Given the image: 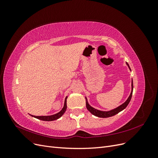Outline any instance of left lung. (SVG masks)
Returning <instances> with one entry per match:
<instances>
[{"mask_svg": "<svg viewBox=\"0 0 158 158\" xmlns=\"http://www.w3.org/2000/svg\"><path fill=\"white\" fill-rule=\"evenodd\" d=\"M127 66H128V68L130 69L131 70V68L130 66H129L128 64L127 63H126ZM132 90H131V93L130 94V95H129V97L128 98V99H127V101L123 103L122 105H121L120 106H118V107L114 109H112L111 110V111H99V110H98L96 109H94V107H91L88 102V100L86 99V98H85V104H86V108L88 110V111L92 113V114H94V115L96 116V117H102V118H107V117H112V116H114L116 114L118 113L119 112H121V111H123V109H125L127 106L128 105L129 102H130L131 99V98H132V92H133V82H132Z\"/></svg>", "mask_w": 158, "mask_h": 158, "instance_id": "1", "label": "left lung"}]
</instances>
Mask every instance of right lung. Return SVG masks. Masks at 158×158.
Masks as SVG:
<instances>
[{
  "instance_id": "right-lung-1",
  "label": "right lung",
  "mask_w": 158,
  "mask_h": 158,
  "mask_svg": "<svg viewBox=\"0 0 158 158\" xmlns=\"http://www.w3.org/2000/svg\"><path fill=\"white\" fill-rule=\"evenodd\" d=\"M66 99H67V97H66L65 98L63 108L62 109L61 111L58 113L52 114V115H49V116H34V115H31V116L36 118L40 119L41 121H52L56 120V119L59 118L62 115H63V114L64 113V112L66 111V108H67V106H66Z\"/></svg>"
}]
</instances>
